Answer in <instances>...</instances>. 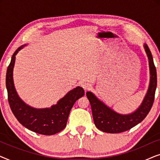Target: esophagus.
Wrapping results in <instances>:
<instances>
[{
  "label": "esophagus",
  "mask_w": 160,
  "mask_h": 160,
  "mask_svg": "<svg viewBox=\"0 0 160 160\" xmlns=\"http://www.w3.org/2000/svg\"><path fill=\"white\" fill-rule=\"evenodd\" d=\"M82 87H83V89H84V90H87V89H89L90 88V84H89V83L87 82H84L82 84Z\"/></svg>",
  "instance_id": "1"
}]
</instances>
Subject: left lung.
<instances>
[{"instance_id":"8db88e82","label":"left lung","mask_w":160,"mask_h":160,"mask_svg":"<svg viewBox=\"0 0 160 160\" xmlns=\"http://www.w3.org/2000/svg\"><path fill=\"white\" fill-rule=\"evenodd\" d=\"M144 49L148 59L150 70V83L147 93L139 108L130 114H120L109 108L91 92H87L96 128L102 132L119 133L137 125L145 119L152 108L157 88V70L153 57L148 45L144 43Z\"/></svg>"}]
</instances>
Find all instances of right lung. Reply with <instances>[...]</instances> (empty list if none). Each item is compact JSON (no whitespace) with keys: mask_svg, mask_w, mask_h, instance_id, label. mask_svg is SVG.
Listing matches in <instances>:
<instances>
[{"mask_svg":"<svg viewBox=\"0 0 160 160\" xmlns=\"http://www.w3.org/2000/svg\"><path fill=\"white\" fill-rule=\"evenodd\" d=\"M25 46H22L15 51L7 68L6 85L8 103L15 117L25 128L41 135L56 134L66 127L70 111L76 100L84 96V90L81 87H76L51 108H35L24 102L15 89L13 70L17 54Z\"/></svg>","mask_w":160,"mask_h":160,"instance_id":"1","label":"right lung"}]
</instances>
